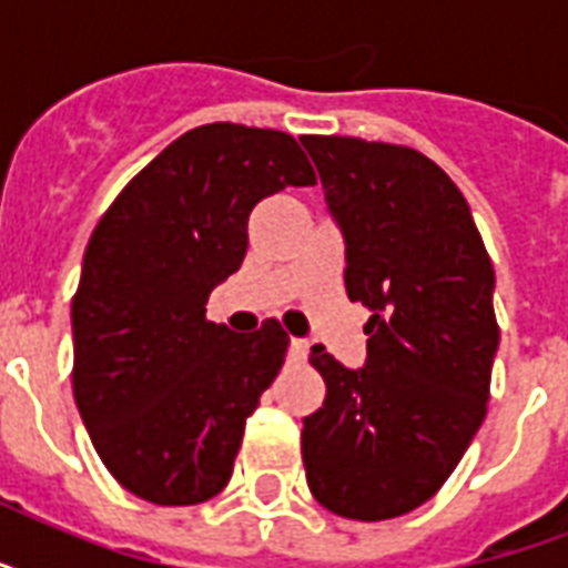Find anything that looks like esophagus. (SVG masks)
Here are the masks:
<instances>
[{"instance_id": "1", "label": "esophagus", "mask_w": 568, "mask_h": 568, "mask_svg": "<svg viewBox=\"0 0 568 568\" xmlns=\"http://www.w3.org/2000/svg\"><path fill=\"white\" fill-rule=\"evenodd\" d=\"M288 354H292V359H306V354H310V342H306V338H292Z\"/></svg>"}]
</instances>
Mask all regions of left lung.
I'll use <instances>...</instances> for the list:
<instances>
[{
  "label": "left lung",
  "instance_id": "8db88e82",
  "mask_svg": "<svg viewBox=\"0 0 568 568\" xmlns=\"http://www.w3.org/2000/svg\"><path fill=\"white\" fill-rule=\"evenodd\" d=\"M301 141L345 239L347 297L372 310L363 368L312 347L327 397L303 418L306 480L336 516L395 519L439 493L484 424L495 271L466 196L427 155Z\"/></svg>",
  "mask_w": 568,
  "mask_h": 568
}]
</instances>
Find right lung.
Returning <instances> with one entry per match:
<instances>
[{"mask_svg": "<svg viewBox=\"0 0 568 568\" xmlns=\"http://www.w3.org/2000/svg\"><path fill=\"white\" fill-rule=\"evenodd\" d=\"M315 185L292 135L196 126L164 146L111 203L73 297V395L120 486L162 507L230 484L244 424L283 368L276 321L239 336L205 301L247 253L253 205Z\"/></svg>", "mask_w": 568, "mask_h": 568, "instance_id": "obj_1", "label": "right lung"}]
</instances>
